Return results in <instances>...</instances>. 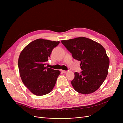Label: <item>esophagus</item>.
I'll list each match as a JSON object with an SVG mask.
<instances>
[{"instance_id":"esophagus-1","label":"esophagus","mask_w":123,"mask_h":123,"mask_svg":"<svg viewBox=\"0 0 123 123\" xmlns=\"http://www.w3.org/2000/svg\"><path fill=\"white\" fill-rule=\"evenodd\" d=\"M61 71H62V73H66L67 72H68V71H65V70H61Z\"/></svg>"}]
</instances>
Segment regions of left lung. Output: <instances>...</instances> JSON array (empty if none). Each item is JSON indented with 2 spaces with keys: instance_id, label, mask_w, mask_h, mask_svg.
<instances>
[{
  "instance_id": "left-lung-1",
  "label": "left lung",
  "mask_w": 123,
  "mask_h": 123,
  "mask_svg": "<svg viewBox=\"0 0 123 123\" xmlns=\"http://www.w3.org/2000/svg\"><path fill=\"white\" fill-rule=\"evenodd\" d=\"M62 43L72 53L74 59L81 62L82 71L75 72L72 85L77 92L91 94L98 90L108 73L110 60L105 48L90 39L80 37Z\"/></svg>"
}]
</instances>
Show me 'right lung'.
I'll use <instances>...</instances> for the list:
<instances>
[{
  "mask_svg": "<svg viewBox=\"0 0 123 123\" xmlns=\"http://www.w3.org/2000/svg\"><path fill=\"white\" fill-rule=\"evenodd\" d=\"M59 41L38 39L22 50L18 58V68L22 81L33 94L43 96L54 87L59 70L45 66L48 57Z\"/></svg>",
  "mask_w": 123,
  "mask_h": 123,
  "instance_id": "obj_1",
  "label": "right lung"
}]
</instances>
